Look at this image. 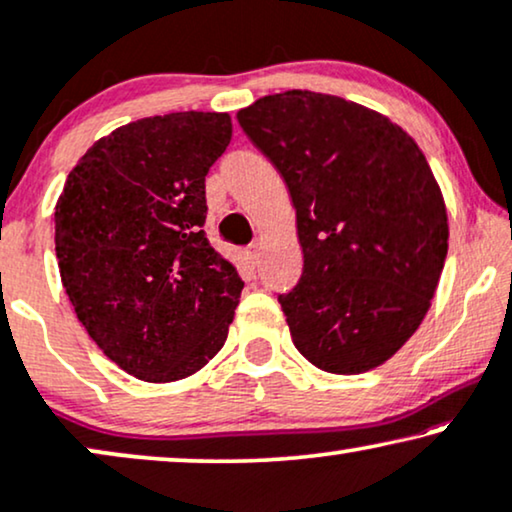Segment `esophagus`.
<instances>
[{
	"label": "esophagus",
	"mask_w": 512,
	"mask_h": 512,
	"mask_svg": "<svg viewBox=\"0 0 512 512\" xmlns=\"http://www.w3.org/2000/svg\"><path fill=\"white\" fill-rule=\"evenodd\" d=\"M245 260H248L252 267H255L257 260H260V248H257V245H250V248L245 250Z\"/></svg>",
	"instance_id": "34e87169"
}]
</instances>
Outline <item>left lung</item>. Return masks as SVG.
<instances>
[{"mask_svg": "<svg viewBox=\"0 0 512 512\" xmlns=\"http://www.w3.org/2000/svg\"><path fill=\"white\" fill-rule=\"evenodd\" d=\"M236 117L297 213L302 278L278 297L292 344L332 374L384 365L426 318L447 257V208L424 152L337 95H264Z\"/></svg>", "mask_w": 512, "mask_h": 512, "instance_id": "obj_1", "label": "left lung"}]
</instances>
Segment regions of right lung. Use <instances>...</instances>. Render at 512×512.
<instances>
[{
  "mask_svg": "<svg viewBox=\"0 0 512 512\" xmlns=\"http://www.w3.org/2000/svg\"><path fill=\"white\" fill-rule=\"evenodd\" d=\"M227 112H173L100 138L56 203V257L79 323L142 381L199 372L227 342L243 281L203 234Z\"/></svg>",
  "mask_w": 512,
  "mask_h": 512,
  "instance_id": "add662e5",
  "label": "right lung"
}]
</instances>
